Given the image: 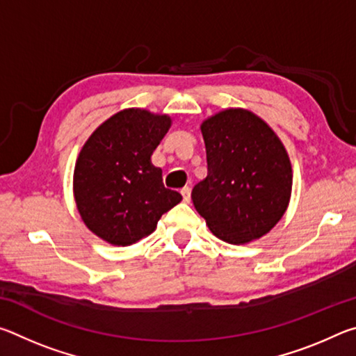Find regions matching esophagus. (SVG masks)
<instances>
[{
  "label": "esophagus",
  "mask_w": 356,
  "mask_h": 356,
  "mask_svg": "<svg viewBox=\"0 0 356 356\" xmlns=\"http://www.w3.org/2000/svg\"><path fill=\"white\" fill-rule=\"evenodd\" d=\"M180 193H182L184 202H190V200H191V190L188 188V186H185V188L180 190Z\"/></svg>",
  "instance_id": "1"
}]
</instances>
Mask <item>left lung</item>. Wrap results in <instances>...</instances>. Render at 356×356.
<instances>
[{
  "mask_svg": "<svg viewBox=\"0 0 356 356\" xmlns=\"http://www.w3.org/2000/svg\"><path fill=\"white\" fill-rule=\"evenodd\" d=\"M207 177L191 200L222 242L261 238L281 220L291 201L292 166L284 144L254 113L229 108L201 124Z\"/></svg>",
  "mask_w": 356,
  "mask_h": 356,
  "instance_id": "8db88e82",
  "label": "left lung"
}]
</instances>
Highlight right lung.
Segmentation results:
<instances>
[{
	"label": "right lung",
	"instance_id": "1",
	"mask_svg": "<svg viewBox=\"0 0 356 356\" xmlns=\"http://www.w3.org/2000/svg\"><path fill=\"white\" fill-rule=\"evenodd\" d=\"M170 127L168 114L129 108L84 143L74 171L75 202L84 225L105 242H140L182 201L180 193L165 188L161 170L150 161Z\"/></svg>",
	"mask_w": 356,
	"mask_h": 356
}]
</instances>
